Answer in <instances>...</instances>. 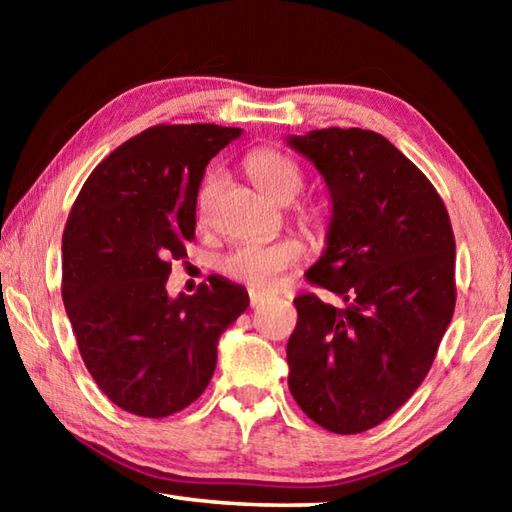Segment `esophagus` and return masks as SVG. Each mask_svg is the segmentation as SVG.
Instances as JSON below:
<instances>
[{"label": "esophagus", "mask_w": 512, "mask_h": 512, "mask_svg": "<svg viewBox=\"0 0 512 512\" xmlns=\"http://www.w3.org/2000/svg\"><path fill=\"white\" fill-rule=\"evenodd\" d=\"M262 302H264V296H262V293H259V291H250V307H253V309H257L259 305H262Z\"/></svg>", "instance_id": "esophagus-1"}]
</instances>
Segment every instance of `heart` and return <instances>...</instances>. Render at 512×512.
Segmentation results:
<instances>
[{
  "label": "heart",
  "instance_id": "b5f03b06",
  "mask_svg": "<svg viewBox=\"0 0 512 512\" xmlns=\"http://www.w3.org/2000/svg\"><path fill=\"white\" fill-rule=\"evenodd\" d=\"M246 171L253 183L275 203H291L300 194L302 169L291 155L277 149H257L246 158ZM221 185V173L212 169L203 178L201 189L196 194V214L205 221L210 214L216 189ZM298 221L307 230H320L323 214L318 207H305L300 210ZM305 259V246L298 239L284 237L275 241H248L232 248L228 255L221 257L219 268L230 280L244 282L253 289H273L280 277L298 266Z\"/></svg>",
  "mask_w": 512,
  "mask_h": 512
}]
</instances>
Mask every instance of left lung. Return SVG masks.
<instances>
[{
  "label": "left lung",
  "instance_id": "obj_1",
  "mask_svg": "<svg viewBox=\"0 0 512 512\" xmlns=\"http://www.w3.org/2000/svg\"><path fill=\"white\" fill-rule=\"evenodd\" d=\"M332 203L325 250L293 300L289 388L311 420L361 433L418 391L454 316L456 244L445 203L402 151L363 128L287 135Z\"/></svg>",
  "mask_w": 512,
  "mask_h": 512
}]
</instances>
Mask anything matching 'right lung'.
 Here are the masks:
<instances>
[{
  "label": "right lung",
  "mask_w": 512,
  "mask_h": 512,
  "mask_svg": "<svg viewBox=\"0 0 512 512\" xmlns=\"http://www.w3.org/2000/svg\"><path fill=\"white\" fill-rule=\"evenodd\" d=\"M244 133L216 124L153 126L85 180L63 235V300L90 375L110 402L167 418L201 395L221 334L248 291L210 275L171 298V259L194 239L196 194L216 153Z\"/></svg>",
  "instance_id": "obj_1"
}]
</instances>
